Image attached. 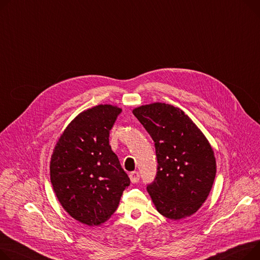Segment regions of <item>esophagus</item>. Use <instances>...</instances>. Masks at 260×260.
<instances>
[{"mask_svg": "<svg viewBox=\"0 0 260 260\" xmlns=\"http://www.w3.org/2000/svg\"><path fill=\"white\" fill-rule=\"evenodd\" d=\"M129 179L132 181V183H138V182H139V180H140L139 172H138V171L131 172V174H129Z\"/></svg>", "mask_w": 260, "mask_h": 260, "instance_id": "obj_1", "label": "esophagus"}]
</instances>
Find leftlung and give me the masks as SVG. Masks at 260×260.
<instances>
[{
  "label": "left lung",
  "mask_w": 260,
  "mask_h": 260,
  "mask_svg": "<svg viewBox=\"0 0 260 260\" xmlns=\"http://www.w3.org/2000/svg\"><path fill=\"white\" fill-rule=\"evenodd\" d=\"M154 142L157 176L147 191L169 219L196 213L212 188L216 162L204 134L179 108L155 102L133 111Z\"/></svg>",
  "instance_id": "obj_1"
}]
</instances>
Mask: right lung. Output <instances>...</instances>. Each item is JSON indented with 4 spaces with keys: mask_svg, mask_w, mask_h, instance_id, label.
<instances>
[{
    "mask_svg": "<svg viewBox=\"0 0 260 260\" xmlns=\"http://www.w3.org/2000/svg\"><path fill=\"white\" fill-rule=\"evenodd\" d=\"M121 112L111 105L83 111L66 127L52 153L54 192L62 208L88 226H100L112 216L131 183L109 143Z\"/></svg>",
    "mask_w": 260,
    "mask_h": 260,
    "instance_id": "1",
    "label": "right lung"
}]
</instances>
